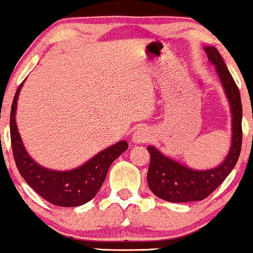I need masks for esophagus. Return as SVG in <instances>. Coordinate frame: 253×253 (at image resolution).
I'll use <instances>...</instances> for the list:
<instances>
[{
	"label": "esophagus",
	"mask_w": 253,
	"mask_h": 253,
	"mask_svg": "<svg viewBox=\"0 0 253 253\" xmlns=\"http://www.w3.org/2000/svg\"><path fill=\"white\" fill-rule=\"evenodd\" d=\"M150 138V132L148 131L147 127H138L135 130V132L132 134V142L135 143H143L147 142Z\"/></svg>",
	"instance_id": "1"
}]
</instances>
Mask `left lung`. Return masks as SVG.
Wrapping results in <instances>:
<instances>
[{
    "label": "left lung",
    "mask_w": 253,
    "mask_h": 253,
    "mask_svg": "<svg viewBox=\"0 0 253 253\" xmlns=\"http://www.w3.org/2000/svg\"><path fill=\"white\" fill-rule=\"evenodd\" d=\"M209 61L216 67L220 80L226 90L227 98L231 104L232 116H233V136L232 147L228 155L220 166L208 171H194L183 165L175 163L169 158L164 157L154 147H148L150 154V164L147 180L150 191L159 198L169 202H192L202 201L208 197L217 186L222 184L227 175L234 169L241 150L243 142V130H241V118H243V106H241L240 92L237 84L232 78L227 65L221 57L216 47L206 46Z\"/></svg>",
    "instance_id": "8db88e82"
}]
</instances>
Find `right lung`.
Masks as SVG:
<instances>
[{
    "mask_svg": "<svg viewBox=\"0 0 253 253\" xmlns=\"http://www.w3.org/2000/svg\"><path fill=\"white\" fill-rule=\"evenodd\" d=\"M21 86L22 84L16 89L10 110V141L20 174L37 194L51 204L78 207L87 203L98 194L110 166L127 149V143L126 141L118 142L72 171H51L39 166L25 150L15 123L16 101Z\"/></svg>",
    "mask_w": 253,
    "mask_h": 253,
    "instance_id": "1",
    "label": "right lung"
}]
</instances>
